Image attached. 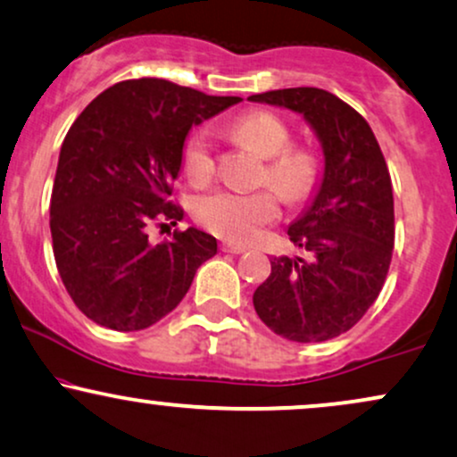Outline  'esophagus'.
Listing matches in <instances>:
<instances>
[{
	"label": "esophagus",
	"instance_id": "1",
	"mask_svg": "<svg viewBox=\"0 0 457 457\" xmlns=\"http://www.w3.org/2000/svg\"><path fill=\"white\" fill-rule=\"evenodd\" d=\"M221 251L234 253V255H240V253L246 251V246L245 245H236V243H223L221 245Z\"/></svg>",
	"mask_w": 457,
	"mask_h": 457
}]
</instances>
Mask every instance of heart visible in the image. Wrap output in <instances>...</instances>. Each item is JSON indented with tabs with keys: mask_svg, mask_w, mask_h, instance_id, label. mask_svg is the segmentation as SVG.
Wrapping results in <instances>:
<instances>
[{
	"mask_svg": "<svg viewBox=\"0 0 457 457\" xmlns=\"http://www.w3.org/2000/svg\"><path fill=\"white\" fill-rule=\"evenodd\" d=\"M234 136L246 142L257 155L270 159L266 174L274 189L285 200L295 202L311 194L317 180V162L306 151H287L291 136L281 119L270 112H251L234 123ZM185 172L194 185H206L214 174L211 136L200 131L185 151ZM278 197L270 189L234 191L214 189L194 202V217L208 232L236 243H249L263 225L278 217Z\"/></svg>",
	"mask_w": 457,
	"mask_h": 457,
	"instance_id": "1",
	"label": "heart"
}]
</instances>
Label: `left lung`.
<instances>
[{
	"instance_id": "1",
	"label": "left lung",
	"mask_w": 457,
	"mask_h": 457,
	"mask_svg": "<svg viewBox=\"0 0 457 457\" xmlns=\"http://www.w3.org/2000/svg\"><path fill=\"white\" fill-rule=\"evenodd\" d=\"M306 120L323 153L309 206L289 225L309 257H272L253 294L257 315L278 337L323 343L364 317L386 283L394 251V194L370 125L349 104L315 87L251 96Z\"/></svg>"
}]
</instances>
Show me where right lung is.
I'll list each match as a JSON object with an SVG mask.
<instances>
[{"label": "right lung", "mask_w": 457, "mask_h": 457, "mask_svg": "<svg viewBox=\"0 0 457 457\" xmlns=\"http://www.w3.org/2000/svg\"><path fill=\"white\" fill-rule=\"evenodd\" d=\"M238 102L140 79L110 87L74 120L51 195L53 253L74 304L97 326L151 328L217 255V238L197 228L176 229L159 245L146 228L155 219L172 225L183 219V208L168 197L187 136Z\"/></svg>", "instance_id": "add662e5"}]
</instances>
